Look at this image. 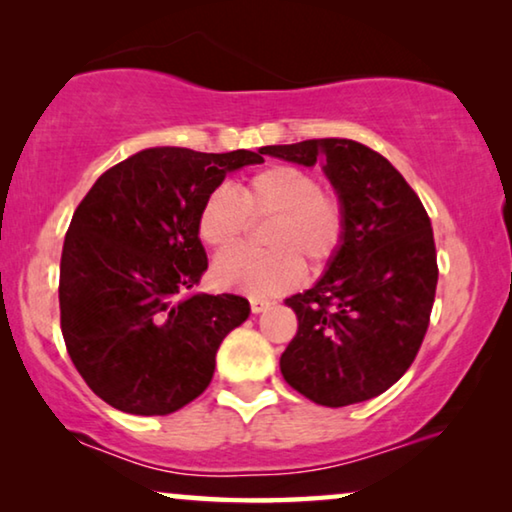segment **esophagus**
<instances>
[{"label":"esophagus","mask_w":512,"mask_h":512,"mask_svg":"<svg viewBox=\"0 0 512 512\" xmlns=\"http://www.w3.org/2000/svg\"><path fill=\"white\" fill-rule=\"evenodd\" d=\"M271 301L269 299H259V296H250V310H253V315H259V312H266L271 308Z\"/></svg>","instance_id":"obj_1"}]
</instances>
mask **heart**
<instances>
[{
  "mask_svg": "<svg viewBox=\"0 0 512 512\" xmlns=\"http://www.w3.org/2000/svg\"><path fill=\"white\" fill-rule=\"evenodd\" d=\"M250 216H271L264 232L269 250L234 248L213 262V280L223 289L257 296L280 294L301 278V262L319 271L338 255L347 232L340 195L319 186L299 165H269L241 183L236 193L218 186L197 213L204 246L223 250L248 230Z\"/></svg>",
  "mask_w": 512,
  "mask_h": 512,
  "instance_id": "heart-1",
  "label": "heart"
}]
</instances>
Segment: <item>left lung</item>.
<instances>
[{
  "instance_id": "left-lung-1",
  "label": "left lung",
  "mask_w": 512,
  "mask_h": 512,
  "mask_svg": "<svg viewBox=\"0 0 512 512\" xmlns=\"http://www.w3.org/2000/svg\"><path fill=\"white\" fill-rule=\"evenodd\" d=\"M262 151L305 167L324 163L347 213L329 269L285 301L299 331L280 356L282 377L324 407L377 398L409 370L430 324L439 269L423 202L361 142L324 137Z\"/></svg>"
}]
</instances>
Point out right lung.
Instances as JSON below:
<instances>
[{"instance_id": "add662e5", "label": "right lung", "mask_w": 512, "mask_h": 512, "mask_svg": "<svg viewBox=\"0 0 512 512\" xmlns=\"http://www.w3.org/2000/svg\"><path fill=\"white\" fill-rule=\"evenodd\" d=\"M264 151H137L101 174L68 225L59 266L61 333L110 407L167 416L207 391L225 335L250 315L236 294H190L207 271L197 213L227 172Z\"/></svg>"}]
</instances>
